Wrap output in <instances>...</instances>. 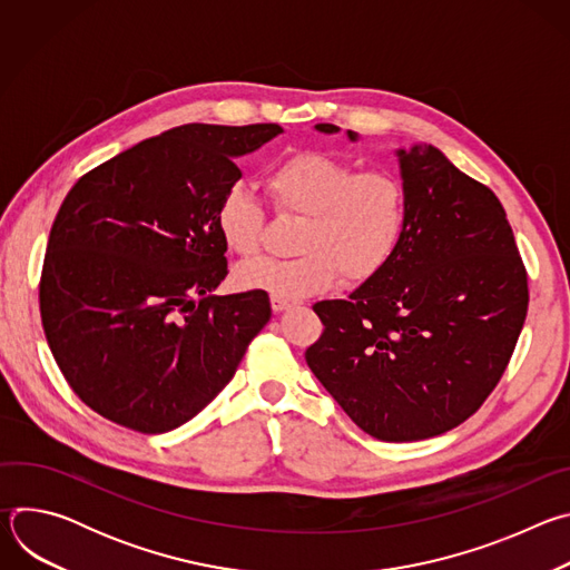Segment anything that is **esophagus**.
<instances>
[{
    "label": "esophagus",
    "instance_id": "1",
    "mask_svg": "<svg viewBox=\"0 0 570 570\" xmlns=\"http://www.w3.org/2000/svg\"><path fill=\"white\" fill-rule=\"evenodd\" d=\"M291 304H293L291 299H284V297H277V295H273V297H271V306H273V311H275V313L286 311Z\"/></svg>",
    "mask_w": 570,
    "mask_h": 570
}]
</instances>
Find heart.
<instances>
[{
  "instance_id": "1",
  "label": "heart",
  "mask_w": 570,
  "mask_h": 570,
  "mask_svg": "<svg viewBox=\"0 0 570 570\" xmlns=\"http://www.w3.org/2000/svg\"><path fill=\"white\" fill-rule=\"evenodd\" d=\"M275 205L304 216L293 259H257L236 271V284L284 299L374 277L392 257L405 225V189L385 169L356 167L327 153L302 150L268 171ZM216 227L238 257L259 250L264 209L246 185H232L218 207Z\"/></svg>"
}]
</instances>
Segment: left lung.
Here are the masks:
<instances>
[{"label": "left lung", "mask_w": 570, "mask_h": 570, "mask_svg": "<svg viewBox=\"0 0 570 570\" xmlns=\"http://www.w3.org/2000/svg\"><path fill=\"white\" fill-rule=\"evenodd\" d=\"M394 155L405 189L396 248L345 299L313 304L324 332L304 356L358 429L415 442L462 424L497 387L525 322L528 275L492 189L431 144Z\"/></svg>", "instance_id": "left-lung-1"}]
</instances>
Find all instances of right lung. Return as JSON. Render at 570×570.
Returning <instances> with one entry per match:
<instances>
[{
  "mask_svg": "<svg viewBox=\"0 0 570 570\" xmlns=\"http://www.w3.org/2000/svg\"><path fill=\"white\" fill-rule=\"evenodd\" d=\"M277 124H187L115 155L65 196L49 232L40 313L71 390L106 420L167 433L229 383L271 320L264 291L227 277L216 227L236 157Z\"/></svg>",
  "mask_w": 570,
  "mask_h": 570,
  "instance_id": "obj_1",
  "label": "right lung"
}]
</instances>
